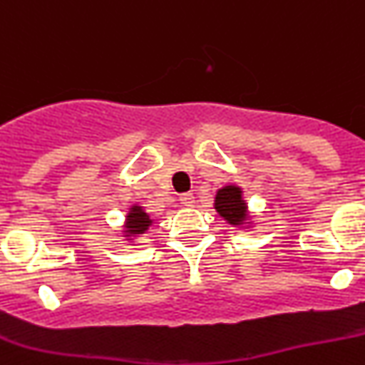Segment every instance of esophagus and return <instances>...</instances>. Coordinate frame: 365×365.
<instances>
[{
  "mask_svg": "<svg viewBox=\"0 0 365 365\" xmlns=\"http://www.w3.org/2000/svg\"><path fill=\"white\" fill-rule=\"evenodd\" d=\"M180 202H182L183 207H192L194 205V194L192 192H185L180 196Z\"/></svg>",
  "mask_w": 365,
  "mask_h": 365,
  "instance_id": "1",
  "label": "esophagus"
}]
</instances>
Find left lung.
Masks as SVG:
<instances>
[{
    "label": "left lung",
    "instance_id": "left-lung-1",
    "mask_svg": "<svg viewBox=\"0 0 365 365\" xmlns=\"http://www.w3.org/2000/svg\"><path fill=\"white\" fill-rule=\"evenodd\" d=\"M214 209L230 225H245L248 221L247 203L243 200V190L237 185H227L216 192Z\"/></svg>",
    "mask_w": 365,
    "mask_h": 365
}]
</instances>
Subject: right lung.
Wrapping results in <instances>:
<instances>
[{
  "instance_id": "1",
  "label": "right lung",
  "mask_w": 365,
  "mask_h": 365,
  "mask_svg": "<svg viewBox=\"0 0 365 365\" xmlns=\"http://www.w3.org/2000/svg\"><path fill=\"white\" fill-rule=\"evenodd\" d=\"M153 225V220L149 217V214L145 212L142 207L133 205L129 209L128 216H125V227L124 232L128 237H135V236H142L145 230L149 229Z\"/></svg>"
}]
</instances>
